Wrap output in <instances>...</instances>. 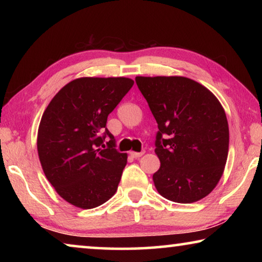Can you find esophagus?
<instances>
[{
  "label": "esophagus",
  "mask_w": 262,
  "mask_h": 262,
  "mask_svg": "<svg viewBox=\"0 0 262 262\" xmlns=\"http://www.w3.org/2000/svg\"><path fill=\"white\" fill-rule=\"evenodd\" d=\"M144 154V151H141V152H135V151H130L129 152V155H130V156L133 157V158H139V157H141L142 156V155H143Z\"/></svg>",
  "instance_id": "esophagus-1"
}]
</instances>
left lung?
<instances>
[{
	"label": "left lung",
	"instance_id": "left-lung-1",
	"mask_svg": "<svg viewBox=\"0 0 262 262\" xmlns=\"http://www.w3.org/2000/svg\"><path fill=\"white\" fill-rule=\"evenodd\" d=\"M156 119L152 179L167 200L192 203L207 196L223 174L229 151L227 115L216 97L181 76L135 78Z\"/></svg>",
	"mask_w": 262,
	"mask_h": 262
}]
</instances>
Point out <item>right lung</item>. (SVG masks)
<instances>
[{"label":"right lung","mask_w":262,"mask_h":262,"mask_svg":"<svg viewBox=\"0 0 262 262\" xmlns=\"http://www.w3.org/2000/svg\"><path fill=\"white\" fill-rule=\"evenodd\" d=\"M133 84L126 77L74 79L42 114L37 147L43 173L57 194L74 206L91 209L117 192L127 154L115 149L106 122Z\"/></svg>","instance_id":"obj_1"}]
</instances>
